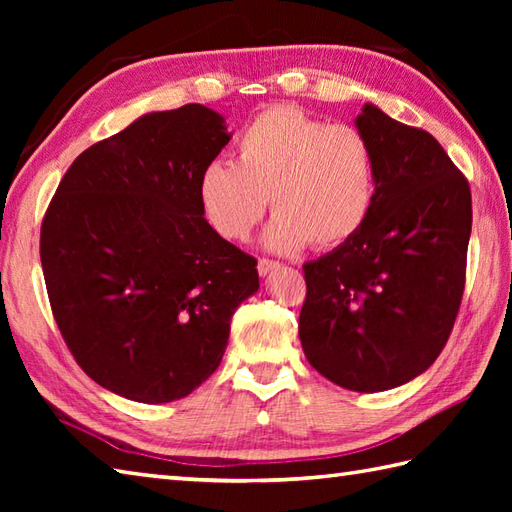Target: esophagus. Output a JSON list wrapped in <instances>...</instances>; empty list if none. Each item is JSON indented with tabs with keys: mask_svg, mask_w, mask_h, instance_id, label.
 I'll return each mask as SVG.
<instances>
[{
	"mask_svg": "<svg viewBox=\"0 0 512 512\" xmlns=\"http://www.w3.org/2000/svg\"><path fill=\"white\" fill-rule=\"evenodd\" d=\"M275 268H279V262H275V259H266V257H262L257 262V270H259V275L262 277H266L268 273H273Z\"/></svg>",
	"mask_w": 512,
	"mask_h": 512,
	"instance_id": "1",
	"label": "esophagus"
}]
</instances>
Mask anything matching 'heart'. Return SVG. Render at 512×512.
<instances>
[{
    "mask_svg": "<svg viewBox=\"0 0 512 512\" xmlns=\"http://www.w3.org/2000/svg\"><path fill=\"white\" fill-rule=\"evenodd\" d=\"M202 213L217 233L242 242L268 206L277 213L266 244L334 250L363 231L376 204V154L361 129L328 123L297 105H273L235 143V162L211 160L200 173Z\"/></svg>",
    "mask_w": 512,
    "mask_h": 512,
    "instance_id": "heart-1",
    "label": "heart"
}]
</instances>
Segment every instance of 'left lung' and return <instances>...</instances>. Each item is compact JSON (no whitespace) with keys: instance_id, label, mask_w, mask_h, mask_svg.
<instances>
[{"instance_id":"left-lung-1","label":"left lung","mask_w":512,"mask_h":512,"mask_svg":"<svg viewBox=\"0 0 512 512\" xmlns=\"http://www.w3.org/2000/svg\"><path fill=\"white\" fill-rule=\"evenodd\" d=\"M376 204L350 244L303 266L299 339L310 365L352 391H385L431 367L460 312L471 187L429 132L365 105Z\"/></svg>"}]
</instances>
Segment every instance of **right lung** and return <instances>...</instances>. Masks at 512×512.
Here are the masks:
<instances>
[{"instance_id": "add662e5", "label": "right lung", "mask_w": 512, "mask_h": 512, "mask_svg": "<svg viewBox=\"0 0 512 512\" xmlns=\"http://www.w3.org/2000/svg\"><path fill=\"white\" fill-rule=\"evenodd\" d=\"M231 140L189 103L85 149L41 222L52 317L94 383L147 405L189 396L220 365L257 259L204 220L198 180Z\"/></svg>"}]
</instances>
